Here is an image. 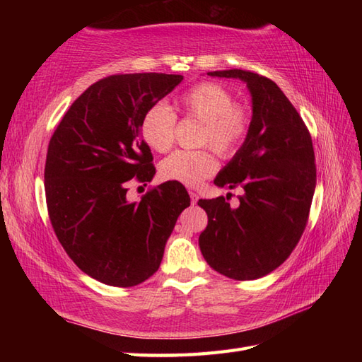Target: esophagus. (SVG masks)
Masks as SVG:
<instances>
[{"mask_svg": "<svg viewBox=\"0 0 362 362\" xmlns=\"http://www.w3.org/2000/svg\"><path fill=\"white\" fill-rule=\"evenodd\" d=\"M188 193H189V197H191V204L196 205V204H197V201H199V196H197V193H196V191H193V189H189Z\"/></svg>", "mask_w": 362, "mask_h": 362, "instance_id": "34e87169", "label": "esophagus"}]
</instances>
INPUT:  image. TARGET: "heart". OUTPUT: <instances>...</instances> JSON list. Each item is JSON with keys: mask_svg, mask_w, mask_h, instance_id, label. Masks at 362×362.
I'll return each mask as SVG.
<instances>
[{"mask_svg": "<svg viewBox=\"0 0 362 362\" xmlns=\"http://www.w3.org/2000/svg\"><path fill=\"white\" fill-rule=\"evenodd\" d=\"M175 105L183 118L202 122L199 144L210 146L221 157H233L249 135L250 110L236 104L232 91L216 82L196 83L180 95ZM175 126V113L165 104H153L143 115L140 132L152 151L163 153L173 148ZM212 151H177L161 161L160 173L166 180L197 187L216 171L218 160Z\"/></svg>", "mask_w": 362, "mask_h": 362, "instance_id": "1", "label": "heart"}]
</instances>
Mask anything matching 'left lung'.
Masks as SVG:
<instances>
[{
    "label": "left lung",
    "mask_w": 362,
    "mask_h": 362,
    "mask_svg": "<svg viewBox=\"0 0 362 362\" xmlns=\"http://www.w3.org/2000/svg\"><path fill=\"white\" fill-rule=\"evenodd\" d=\"M241 79L250 90L249 135L214 179L241 188L238 209L226 197L201 199L209 224L199 236L206 263L233 280H255L275 271L296 249L316 189V163L308 127L274 81L247 70L211 71ZM228 201V199H227Z\"/></svg>",
    "instance_id": "8db88e82"
}]
</instances>
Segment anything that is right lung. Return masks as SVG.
<instances>
[{
	"label": "right lung",
	"mask_w": 362,
	"mask_h": 362,
	"mask_svg": "<svg viewBox=\"0 0 362 362\" xmlns=\"http://www.w3.org/2000/svg\"><path fill=\"white\" fill-rule=\"evenodd\" d=\"M180 74H113L70 105L48 144L45 194L51 226L74 264L109 286L130 288L156 274L189 196L179 182L127 201V183L156 174L140 124Z\"/></svg>",
	"instance_id": "right-lung-1"
}]
</instances>
